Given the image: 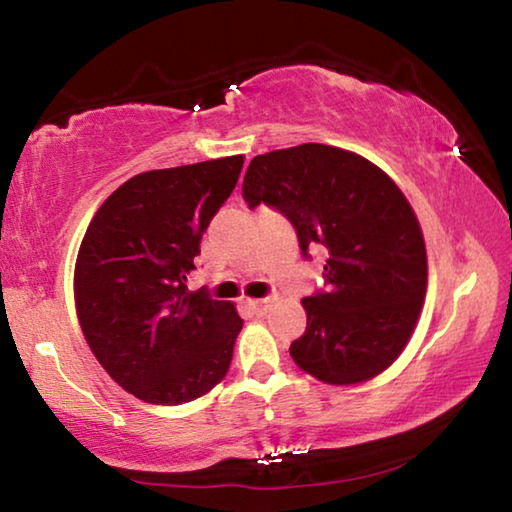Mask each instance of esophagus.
<instances>
[{
  "label": "esophagus",
  "mask_w": 512,
  "mask_h": 512,
  "mask_svg": "<svg viewBox=\"0 0 512 512\" xmlns=\"http://www.w3.org/2000/svg\"><path fill=\"white\" fill-rule=\"evenodd\" d=\"M248 309L253 311V314H262V311L266 309V298H259V300H246Z\"/></svg>",
  "instance_id": "obj_1"
}]
</instances>
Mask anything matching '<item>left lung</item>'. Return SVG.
Segmentation results:
<instances>
[{"mask_svg":"<svg viewBox=\"0 0 512 512\" xmlns=\"http://www.w3.org/2000/svg\"><path fill=\"white\" fill-rule=\"evenodd\" d=\"M296 228L302 257L320 250L325 289L302 300L298 366L325 384H359L400 357L427 291V250L409 201L357 153L325 144L257 155L244 187Z\"/></svg>","mask_w":512,"mask_h":512,"instance_id":"left-lung-1","label":"left lung"}]
</instances>
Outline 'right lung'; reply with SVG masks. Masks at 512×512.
Instances as JSON below:
<instances>
[{"mask_svg":"<svg viewBox=\"0 0 512 512\" xmlns=\"http://www.w3.org/2000/svg\"><path fill=\"white\" fill-rule=\"evenodd\" d=\"M244 155L133 176L94 214L74 296L90 350L140 400L176 406L219 384L244 327L230 302L187 291L212 216Z\"/></svg>","mask_w":512,"mask_h":512,"instance_id":"obj_1","label":"right lung"}]
</instances>
